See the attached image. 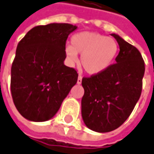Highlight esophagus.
I'll use <instances>...</instances> for the list:
<instances>
[{
  "label": "esophagus",
  "instance_id": "esophagus-1",
  "mask_svg": "<svg viewBox=\"0 0 154 154\" xmlns=\"http://www.w3.org/2000/svg\"><path fill=\"white\" fill-rule=\"evenodd\" d=\"M81 82H82V77H81L80 75H79V76H78V80H77V84L80 85L81 84Z\"/></svg>",
  "mask_w": 154,
  "mask_h": 154
}]
</instances>
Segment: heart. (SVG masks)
<instances>
[{
  "label": "heart",
  "mask_w": 154,
  "mask_h": 154,
  "mask_svg": "<svg viewBox=\"0 0 154 154\" xmlns=\"http://www.w3.org/2000/svg\"><path fill=\"white\" fill-rule=\"evenodd\" d=\"M119 44L113 38L96 32H79L71 39V45L64 48L69 64L78 62V53L82 54L80 62L85 71L98 75L111 67L119 53Z\"/></svg>",
  "instance_id": "heart-1"
}]
</instances>
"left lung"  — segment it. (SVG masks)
Returning a JSON list of instances; mask_svg holds the SVG:
<instances>
[{
    "instance_id": "left-lung-1",
    "label": "left lung",
    "mask_w": 154,
    "mask_h": 154,
    "mask_svg": "<svg viewBox=\"0 0 154 154\" xmlns=\"http://www.w3.org/2000/svg\"><path fill=\"white\" fill-rule=\"evenodd\" d=\"M111 35L119 46L116 63L101 75L82 79V119L90 130L100 133L117 129L131 115L142 93L145 72L140 51L118 35Z\"/></svg>"
}]
</instances>
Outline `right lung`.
<instances>
[{
  "label": "right lung",
  "instance_id": "obj_1",
  "mask_svg": "<svg viewBox=\"0 0 154 154\" xmlns=\"http://www.w3.org/2000/svg\"><path fill=\"white\" fill-rule=\"evenodd\" d=\"M76 29L70 23L40 25L19 41L11 69V92L17 111L28 120L51 119L76 84V70L64 65L66 41Z\"/></svg>",
  "mask_w": 154,
  "mask_h": 154
}]
</instances>
